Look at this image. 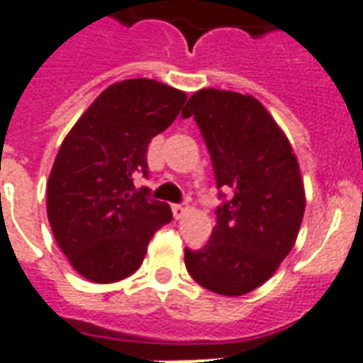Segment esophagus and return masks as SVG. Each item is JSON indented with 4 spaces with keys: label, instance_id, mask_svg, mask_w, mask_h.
Returning a JSON list of instances; mask_svg holds the SVG:
<instances>
[{
    "label": "esophagus",
    "instance_id": "obj_1",
    "mask_svg": "<svg viewBox=\"0 0 363 363\" xmlns=\"http://www.w3.org/2000/svg\"><path fill=\"white\" fill-rule=\"evenodd\" d=\"M188 209H190V207H188V203H175L173 205V216H175L177 220H179V218H182V216L186 215Z\"/></svg>",
    "mask_w": 363,
    "mask_h": 363
}]
</instances>
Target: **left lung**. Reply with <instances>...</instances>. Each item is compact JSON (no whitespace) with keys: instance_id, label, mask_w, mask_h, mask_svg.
I'll return each instance as SVG.
<instances>
[{"instance_id":"left-lung-1","label":"left lung","mask_w":363,"mask_h":363,"mask_svg":"<svg viewBox=\"0 0 363 363\" xmlns=\"http://www.w3.org/2000/svg\"><path fill=\"white\" fill-rule=\"evenodd\" d=\"M209 148L216 188L233 198L216 209V226L199 250L184 248L192 279L220 296H242L273 277L292 250L305 213L294 148L258 99L203 88L188 99ZM224 198V194H220Z\"/></svg>"}]
</instances>
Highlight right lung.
<instances>
[{
  "label": "right lung",
  "mask_w": 363,
  "mask_h": 363,
  "mask_svg": "<svg viewBox=\"0 0 363 363\" xmlns=\"http://www.w3.org/2000/svg\"><path fill=\"white\" fill-rule=\"evenodd\" d=\"M184 101L186 94L152 79L115 82L65 135L47 182V215L62 252L88 281L135 273L154 232L173 218L148 188L135 190L133 177L147 175L148 143Z\"/></svg>",
  "instance_id": "add662e5"
}]
</instances>
